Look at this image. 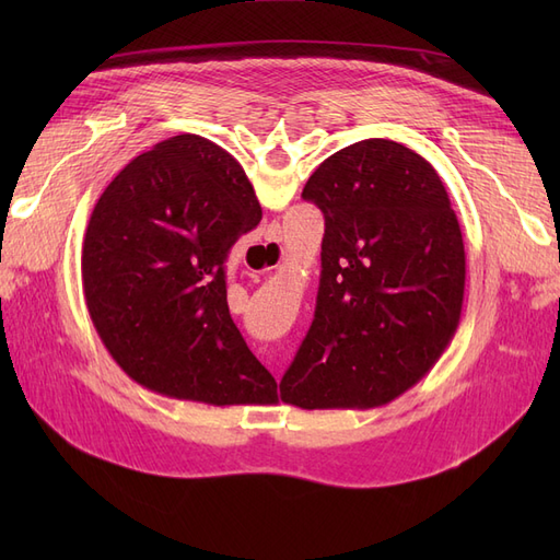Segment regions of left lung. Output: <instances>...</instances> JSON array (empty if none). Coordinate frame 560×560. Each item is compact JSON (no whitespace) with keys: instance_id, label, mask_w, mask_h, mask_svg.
<instances>
[{"instance_id":"8db88e82","label":"left lung","mask_w":560,"mask_h":560,"mask_svg":"<svg viewBox=\"0 0 560 560\" xmlns=\"http://www.w3.org/2000/svg\"><path fill=\"white\" fill-rule=\"evenodd\" d=\"M301 196L325 214L322 276L280 399L385 406L430 374L460 325L465 245L446 186L413 149L371 138L319 163Z\"/></svg>"}]
</instances>
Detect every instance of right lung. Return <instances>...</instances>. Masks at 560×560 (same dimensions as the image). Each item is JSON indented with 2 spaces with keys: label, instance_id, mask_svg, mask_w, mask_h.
Listing matches in <instances>:
<instances>
[{
  "label": "right lung",
  "instance_id": "1",
  "mask_svg": "<svg viewBox=\"0 0 560 560\" xmlns=\"http://www.w3.org/2000/svg\"><path fill=\"white\" fill-rule=\"evenodd\" d=\"M259 222L243 165L200 135L154 144L109 182L81 282L100 341L135 383L212 406L278 401L226 303L229 249Z\"/></svg>",
  "mask_w": 560,
  "mask_h": 560
}]
</instances>
